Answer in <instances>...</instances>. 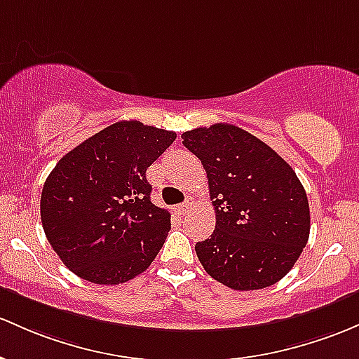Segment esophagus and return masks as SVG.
I'll list each match as a JSON object with an SVG mask.
<instances>
[{"mask_svg":"<svg viewBox=\"0 0 359 359\" xmlns=\"http://www.w3.org/2000/svg\"><path fill=\"white\" fill-rule=\"evenodd\" d=\"M189 206H191V201H186V203H182V204H177L175 210L179 211L180 215H186V211L189 210Z\"/></svg>","mask_w":359,"mask_h":359,"instance_id":"obj_1","label":"esophagus"}]
</instances>
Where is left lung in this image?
I'll return each instance as SVG.
<instances>
[{
    "mask_svg": "<svg viewBox=\"0 0 359 359\" xmlns=\"http://www.w3.org/2000/svg\"><path fill=\"white\" fill-rule=\"evenodd\" d=\"M203 163L216 212L196 243L204 271L238 291L262 290L290 273L310 235V208L297 173L273 148L233 124L182 135Z\"/></svg>",
    "mask_w": 359,
    "mask_h": 359,
    "instance_id": "1",
    "label": "left lung"
}]
</instances>
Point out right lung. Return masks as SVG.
<instances>
[{"mask_svg": "<svg viewBox=\"0 0 359 359\" xmlns=\"http://www.w3.org/2000/svg\"><path fill=\"white\" fill-rule=\"evenodd\" d=\"M175 137L121 121L57 161L42 189L41 219L69 271L95 285H119L148 269L170 230V212L149 199L147 170Z\"/></svg>", "mask_w": 359, "mask_h": 359, "instance_id": "right-lung-1", "label": "right lung"}]
</instances>
